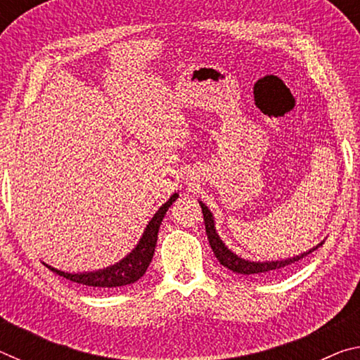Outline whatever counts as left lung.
<instances>
[{
  "instance_id": "left-lung-1",
  "label": "left lung",
  "mask_w": 360,
  "mask_h": 360,
  "mask_svg": "<svg viewBox=\"0 0 360 360\" xmlns=\"http://www.w3.org/2000/svg\"><path fill=\"white\" fill-rule=\"evenodd\" d=\"M200 206H202V212H203V219H205V229H206V235H208V241L211 245L212 252L217 257V260L221 262V265H224L229 270L240 273V275H262V273H268V271H281L285 270V268L290 266L295 262L302 260L304 255L311 254L316 251L319 246L324 245V241H321L319 245H316L314 248L309 249V251H304L298 255H294V257H285V259H279V260H249L241 257L236 252L231 251L225 243L221 240L217 230H216V222H214V216L210 211L208 206H206L203 202H198Z\"/></svg>"
}]
</instances>
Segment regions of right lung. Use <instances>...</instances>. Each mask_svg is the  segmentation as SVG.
Instances as JSON below:
<instances>
[{
  "mask_svg": "<svg viewBox=\"0 0 360 360\" xmlns=\"http://www.w3.org/2000/svg\"><path fill=\"white\" fill-rule=\"evenodd\" d=\"M179 197V193H173L172 197L168 198L167 203H163L158 211L152 216L150 221L146 225L143 231L141 238L136 243V246L131 249V251L125 255L124 259L115 262L114 265H109L106 268H101V270L95 271H82V273H70L58 270V268H53L46 262H42L49 270L57 273L58 276H63L70 279L72 283L90 285V288H100V289H109V288H120V285L133 284L136 283L139 278H141L152 260V255L155 251L157 245V235L158 229H160V224L165 217L167 211L169 206H172L176 198Z\"/></svg>",
  "mask_w": 360,
  "mask_h": 360,
  "instance_id": "right-lung-1",
  "label": "right lung"
}]
</instances>
